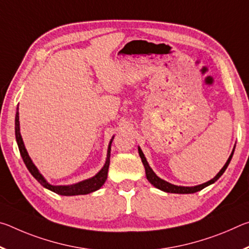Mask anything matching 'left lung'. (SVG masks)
Masks as SVG:
<instances>
[{"label": "left lung", "instance_id": "left-lung-1", "mask_svg": "<svg viewBox=\"0 0 249 249\" xmlns=\"http://www.w3.org/2000/svg\"><path fill=\"white\" fill-rule=\"evenodd\" d=\"M234 149H233V151H231V156L229 157V159H227V161H226V163L224 165V167L222 168V169L220 170V172H218V174L215 177H214L213 179H211L210 181H208V182H205V183L196 185V187H181V185L171 184L169 182H167V181H165V180L160 179L159 177L153 171V169H151V168L149 167L148 162H147L145 156H144V154H142V149L140 148V147H138V153H140V156H141V158H142V165H144V167H145L147 180H148L149 182L154 185V187L159 189V190L165 191V192H168V193H181V195H187V193H196L197 191H201L202 189H204L205 187H208V185L215 182V181L218 178H220V177L223 174H224V171L226 170L227 166L230 165L231 159V157H233V154H234Z\"/></svg>", "mask_w": 249, "mask_h": 249}]
</instances>
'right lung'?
<instances>
[{"mask_svg":"<svg viewBox=\"0 0 249 249\" xmlns=\"http://www.w3.org/2000/svg\"><path fill=\"white\" fill-rule=\"evenodd\" d=\"M15 136H16V142H18V145L20 156H22L23 161L25 165H26L28 171L31 172L34 178L38 181V182L43 185L44 188L48 189V190L53 191L54 193H57V195H60V196L88 195V193H91V192L99 190V189L102 187L105 181H107V179L109 157H111V144H112V141L114 137H112L111 142H109V145L107 148V161H105L102 169H101L94 177H92V178H90V179L80 181V182H78V183L70 184V185H53L46 181L43 175L40 174L38 169L36 168V166L34 165L31 157L28 156L26 148H25L23 138H22V136H20V133H19L18 107V111H16V115H15Z\"/></svg>","mask_w":249,"mask_h":249,"instance_id":"obj_1","label":"right lung"}]
</instances>
